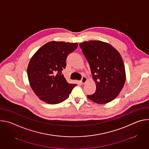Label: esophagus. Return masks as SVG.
<instances>
[{
    "label": "esophagus",
    "mask_w": 149,
    "mask_h": 149,
    "mask_svg": "<svg viewBox=\"0 0 149 149\" xmlns=\"http://www.w3.org/2000/svg\"><path fill=\"white\" fill-rule=\"evenodd\" d=\"M87 78L86 77H83L82 78L81 80V82L82 84H86V83L87 82Z\"/></svg>",
    "instance_id": "esophagus-1"
}]
</instances>
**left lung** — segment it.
I'll list each match as a JSON object with an SVG mask.
<instances>
[{"mask_svg":"<svg viewBox=\"0 0 149 149\" xmlns=\"http://www.w3.org/2000/svg\"><path fill=\"white\" fill-rule=\"evenodd\" d=\"M88 61L92 77L96 84L95 93L87 97L97 104L114 100L125 82V67L121 55L110 44L100 40L79 44Z\"/></svg>","mask_w":149,"mask_h":149,"instance_id":"8db88e82","label":"left lung"}]
</instances>
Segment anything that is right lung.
<instances>
[{"label": "right lung", "mask_w": 149, "mask_h": 149, "mask_svg": "<svg viewBox=\"0 0 149 149\" xmlns=\"http://www.w3.org/2000/svg\"><path fill=\"white\" fill-rule=\"evenodd\" d=\"M78 43L51 41L40 47L31 58L27 68L30 86L38 98L48 104L60 103L69 97L75 84L67 82L62 71L69 54Z\"/></svg>", "instance_id": "add662e5"}]
</instances>
